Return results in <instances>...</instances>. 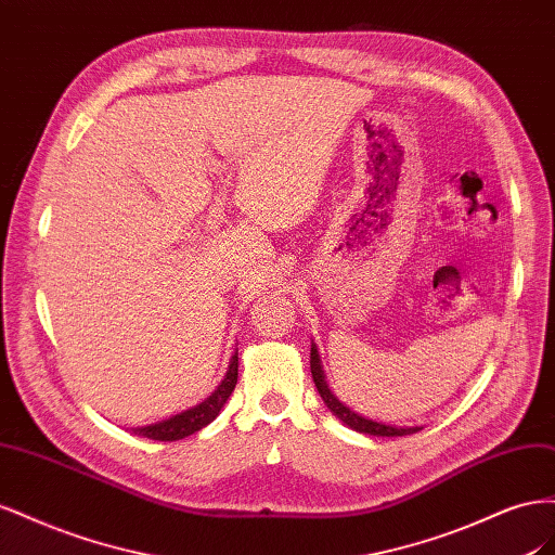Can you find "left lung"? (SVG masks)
Returning a JSON list of instances; mask_svg holds the SVG:
<instances>
[{"instance_id":"obj_1","label":"left lung","mask_w":555,"mask_h":555,"mask_svg":"<svg viewBox=\"0 0 555 555\" xmlns=\"http://www.w3.org/2000/svg\"><path fill=\"white\" fill-rule=\"evenodd\" d=\"M310 373H312V379H314V386L319 396H322V400L326 402V408L340 418L343 424H347L349 428H354L359 433H367V435H382V438H396V435H410V433H416L422 428H396V426H384V424H377V422H371V418H363L361 414L351 412L347 405H343V402L335 398L328 389V384L324 379V371H322V363H319V351L317 347L312 345L310 347Z\"/></svg>"}]
</instances>
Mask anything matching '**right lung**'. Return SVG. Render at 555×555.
<instances>
[{
	"label": "right lung",
	"instance_id": "add662e5",
	"mask_svg": "<svg viewBox=\"0 0 555 555\" xmlns=\"http://www.w3.org/2000/svg\"><path fill=\"white\" fill-rule=\"evenodd\" d=\"M236 382H238V351L231 357V365H229L227 377L222 379L220 386H217V391L208 400H204L201 405H196L188 412L166 418V422H162V424H153V426H145V428H133V433L141 435V438L159 440V442H173V440L188 438V435L208 426L212 418L220 414L227 398L231 396L233 389H236Z\"/></svg>",
	"mask_w": 555,
	"mask_h": 555
}]
</instances>
